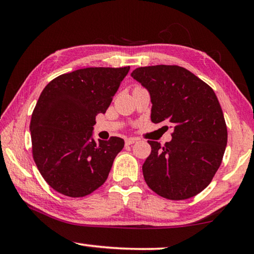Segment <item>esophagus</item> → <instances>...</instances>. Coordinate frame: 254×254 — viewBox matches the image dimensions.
Instances as JSON below:
<instances>
[{"instance_id": "esophagus-1", "label": "esophagus", "mask_w": 254, "mask_h": 254, "mask_svg": "<svg viewBox=\"0 0 254 254\" xmlns=\"http://www.w3.org/2000/svg\"><path fill=\"white\" fill-rule=\"evenodd\" d=\"M137 141V139H135V137H127L126 139V144H133V143H135Z\"/></svg>"}]
</instances>
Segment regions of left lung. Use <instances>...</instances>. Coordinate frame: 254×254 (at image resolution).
<instances>
[{
    "mask_svg": "<svg viewBox=\"0 0 254 254\" xmlns=\"http://www.w3.org/2000/svg\"><path fill=\"white\" fill-rule=\"evenodd\" d=\"M131 76L148 89L151 121L173 124L170 142L148 141L151 153L142 166L148 186L171 200L190 198L208 186L227 143L222 107L209 86L176 65L139 67Z\"/></svg>",
    "mask_w": 254,
    "mask_h": 254,
    "instance_id": "obj_1",
    "label": "left lung"
}]
</instances>
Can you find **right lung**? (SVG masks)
Segmentation results:
<instances>
[{
	"mask_svg": "<svg viewBox=\"0 0 254 254\" xmlns=\"http://www.w3.org/2000/svg\"><path fill=\"white\" fill-rule=\"evenodd\" d=\"M130 67H89L56 77L34 107L30 132L33 160L51 188L84 197L109 177L124 140L93 139L98 113H105Z\"/></svg>",
	"mask_w": 254,
	"mask_h": 254,
	"instance_id": "right-lung-1",
	"label": "right lung"
}]
</instances>
